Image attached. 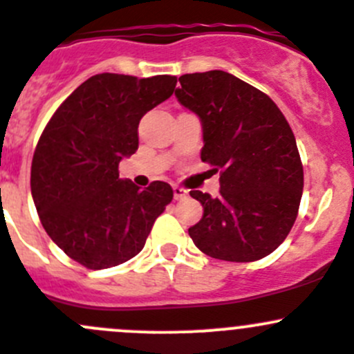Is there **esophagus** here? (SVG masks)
<instances>
[{
	"label": "esophagus",
	"instance_id": "34e87169",
	"mask_svg": "<svg viewBox=\"0 0 354 354\" xmlns=\"http://www.w3.org/2000/svg\"><path fill=\"white\" fill-rule=\"evenodd\" d=\"M185 196H187V191L182 187H178V185H174V199H184Z\"/></svg>",
	"mask_w": 354,
	"mask_h": 354
}]
</instances>
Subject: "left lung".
I'll use <instances>...</instances> for the list:
<instances>
[{
    "instance_id": "1",
    "label": "left lung",
    "mask_w": 354,
    "mask_h": 354,
    "mask_svg": "<svg viewBox=\"0 0 354 354\" xmlns=\"http://www.w3.org/2000/svg\"><path fill=\"white\" fill-rule=\"evenodd\" d=\"M176 96L203 125L201 160L220 170V194L191 191L203 218L189 229L198 250L257 261L291 232L303 194L296 139L277 104L223 70L178 77Z\"/></svg>"
}]
</instances>
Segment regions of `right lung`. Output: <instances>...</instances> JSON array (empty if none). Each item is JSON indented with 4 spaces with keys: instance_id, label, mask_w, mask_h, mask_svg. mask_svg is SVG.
Masks as SVG:
<instances>
[{
    "instance_id": "1",
    "label": "right lung",
    "mask_w": 354,
    "mask_h": 354,
    "mask_svg": "<svg viewBox=\"0 0 354 354\" xmlns=\"http://www.w3.org/2000/svg\"><path fill=\"white\" fill-rule=\"evenodd\" d=\"M176 84L174 75L97 73L59 104L41 134L30 169L34 205L53 243L86 268L134 258L172 201L167 182L139 189L118 178V163L138 149L139 120Z\"/></svg>"
}]
</instances>
